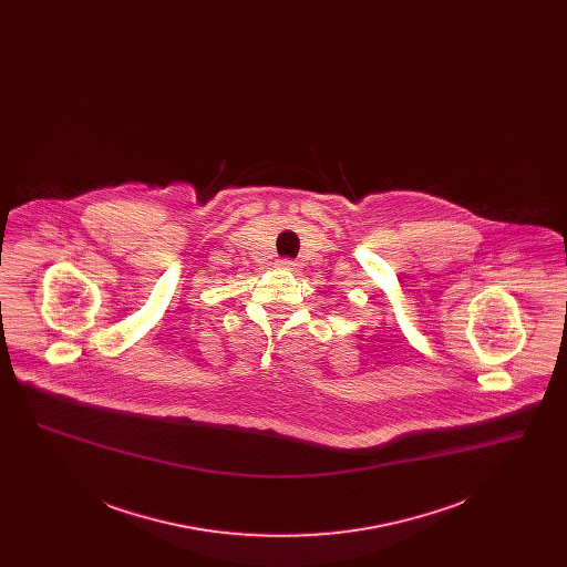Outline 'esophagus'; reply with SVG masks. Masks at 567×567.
<instances>
[{"instance_id":"obj_1","label":"esophagus","mask_w":567,"mask_h":567,"mask_svg":"<svg viewBox=\"0 0 567 567\" xmlns=\"http://www.w3.org/2000/svg\"><path fill=\"white\" fill-rule=\"evenodd\" d=\"M280 266H282V268H285V270H291V271L297 270V264H296V261H293V259H282V261H280Z\"/></svg>"}]
</instances>
